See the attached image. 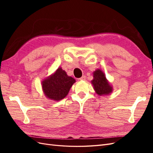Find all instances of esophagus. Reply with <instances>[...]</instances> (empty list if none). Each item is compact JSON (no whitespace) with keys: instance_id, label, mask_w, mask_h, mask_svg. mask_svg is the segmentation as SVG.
Wrapping results in <instances>:
<instances>
[{"instance_id":"obj_1","label":"esophagus","mask_w":153,"mask_h":153,"mask_svg":"<svg viewBox=\"0 0 153 153\" xmlns=\"http://www.w3.org/2000/svg\"><path fill=\"white\" fill-rule=\"evenodd\" d=\"M85 80V76H82L81 78H78V81H82V80Z\"/></svg>"}]
</instances>
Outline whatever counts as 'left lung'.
Masks as SVG:
<instances>
[{"instance_id": "1", "label": "left lung", "mask_w": 153, "mask_h": 153, "mask_svg": "<svg viewBox=\"0 0 153 153\" xmlns=\"http://www.w3.org/2000/svg\"><path fill=\"white\" fill-rule=\"evenodd\" d=\"M94 79L91 81L96 92L98 95L108 94L112 91V88L109 84L105 76L104 73L97 69L94 72Z\"/></svg>"}]
</instances>
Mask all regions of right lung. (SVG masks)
Here are the masks:
<instances>
[{"mask_svg":"<svg viewBox=\"0 0 153 153\" xmlns=\"http://www.w3.org/2000/svg\"><path fill=\"white\" fill-rule=\"evenodd\" d=\"M75 82L73 78L68 76L66 71L59 68L52 76L43 81L42 87L48 98L59 101L65 98Z\"/></svg>","mask_w":153,"mask_h":153,"instance_id":"right-lung-1","label":"right lung"}]
</instances>
